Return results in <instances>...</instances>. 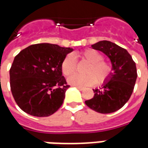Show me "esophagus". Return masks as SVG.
Listing matches in <instances>:
<instances>
[{
	"label": "esophagus",
	"instance_id": "esophagus-1",
	"mask_svg": "<svg viewBox=\"0 0 148 148\" xmlns=\"http://www.w3.org/2000/svg\"><path fill=\"white\" fill-rule=\"evenodd\" d=\"M76 88H78L79 90H84V87H76Z\"/></svg>",
	"mask_w": 148,
	"mask_h": 148
}]
</instances>
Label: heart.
I'll list each match as a JSON object with an SVG mask.
<instances>
[{"label": "heart", "instance_id": "obj_1", "mask_svg": "<svg viewBox=\"0 0 148 148\" xmlns=\"http://www.w3.org/2000/svg\"><path fill=\"white\" fill-rule=\"evenodd\" d=\"M79 57L89 63L85 73L87 75H71L68 79V83L76 87H89L95 84H102L110 78L114 73V67L110 62L103 60V56L100 53L92 49H87L79 53ZM64 75H72L76 70V61L72 54H68L64 58L61 65Z\"/></svg>", "mask_w": 148, "mask_h": 148}]
</instances>
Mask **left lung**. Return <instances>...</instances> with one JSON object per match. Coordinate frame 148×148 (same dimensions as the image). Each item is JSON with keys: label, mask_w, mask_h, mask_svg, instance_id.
<instances>
[{"label": "left lung", "mask_w": 148, "mask_h": 148, "mask_svg": "<svg viewBox=\"0 0 148 148\" xmlns=\"http://www.w3.org/2000/svg\"><path fill=\"white\" fill-rule=\"evenodd\" d=\"M91 47L110 58L114 71L100 90L93 89L95 95L85 104L98 113L110 114L121 108L131 97L137 78L136 63L125 49L110 41H100Z\"/></svg>", "instance_id": "1"}]
</instances>
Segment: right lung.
<instances>
[{
  "mask_svg": "<svg viewBox=\"0 0 148 148\" xmlns=\"http://www.w3.org/2000/svg\"><path fill=\"white\" fill-rule=\"evenodd\" d=\"M73 50L39 43L27 47L15 57L9 71L10 87L23 111L34 117H48L61 107L69 87L62 75L61 62Z\"/></svg>",
  "mask_w": 148,
  "mask_h": 148,
  "instance_id": "add662e5",
  "label": "right lung"
}]
</instances>
